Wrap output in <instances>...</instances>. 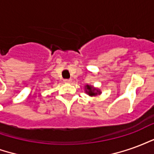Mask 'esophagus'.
<instances>
[{"mask_svg":"<svg viewBox=\"0 0 154 154\" xmlns=\"http://www.w3.org/2000/svg\"><path fill=\"white\" fill-rule=\"evenodd\" d=\"M71 82H72L71 79H65V80H64V82H66V83H70Z\"/></svg>","mask_w":154,"mask_h":154,"instance_id":"esophagus-1","label":"esophagus"}]
</instances>
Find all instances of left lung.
<instances>
[{"instance_id": "obj_1", "label": "left lung", "mask_w": 154, "mask_h": 154, "mask_svg": "<svg viewBox=\"0 0 154 154\" xmlns=\"http://www.w3.org/2000/svg\"><path fill=\"white\" fill-rule=\"evenodd\" d=\"M87 89L89 90V91H88V94H89V95H91V96H96V95H97V93L94 92L95 89H93L92 87H90V86H88V85H87Z\"/></svg>"}]
</instances>
